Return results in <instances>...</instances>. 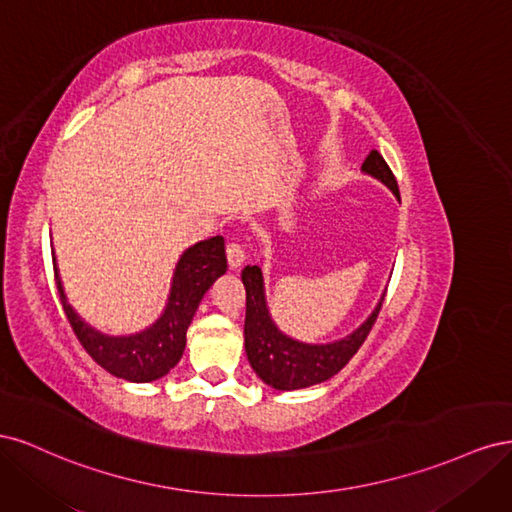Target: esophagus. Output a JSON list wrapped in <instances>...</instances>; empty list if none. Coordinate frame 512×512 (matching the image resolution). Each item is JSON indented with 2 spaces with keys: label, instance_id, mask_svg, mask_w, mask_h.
<instances>
[{
  "label": "esophagus",
  "instance_id": "esophagus-1",
  "mask_svg": "<svg viewBox=\"0 0 512 512\" xmlns=\"http://www.w3.org/2000/svg\"><path fill=\"white\" fill-rule=\"evenodd\" d=\"M226 256L230 269H239L245 262V247L241 243H228L226 245Z\"/></svg>",
  "mask_w": 512,
  "mask_h": 512
}]
</instances>
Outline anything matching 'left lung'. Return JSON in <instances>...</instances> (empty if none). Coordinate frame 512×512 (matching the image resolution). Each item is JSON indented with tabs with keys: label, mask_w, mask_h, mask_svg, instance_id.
Wrapping results in <instances>:
<instances>
[{
	"label": "left lung",
	"mask_w": 512,
	"mask_h": 512,
	"mask_svg": "<svg viewBox=\"0 0 512 512\" xmlns=\"http://www.w3.org/2000/svg\"><path fill=\"white\" fill-rule=\"evenodd\" d=\"M361 170L365 175L384 183L399 200L397 179L391 173L389 164L384 162V158L376 149L369 151ZM241 280L245 286L243 335L247 361H250L256 376L277 391L307 389V386L320 384L339 374L356 354V350L363 346L365 337L369 335L380 314V307L386 294L384 290L378 305L374 307V312H371L361 327L354 329L350 335L335 339V342L329 344H305L299 342V339H292L282 329H277V324L269 314L262 269L258 265H247L241 273Z\"/></svg>",
	"instance_id": "obj_1"
}]
</instances>
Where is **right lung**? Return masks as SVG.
I'll use <instances>...</instances> for the list:
<instances>
[{
  "instance_id": "obj_1",
  "label": "right lung",
  "mask_w": 512,
  "mask_h": 512,
  "mask_svg": "<svg viewBox=\"0 0 512 512\" xmlns=\"http://www.w3.org/2000/svg\"><path fill=\"white\" fill-rule=\"evenodd\" d=\"M61 305L87 354L108 374L128 382H153L166 376L183 356L185 333L211 284L226 273L224 237H211L188 247L177 262L164 312L151 327L134 335H106L87 324L68 303L53 258Z\"/></svg>"
}]
</instances>
